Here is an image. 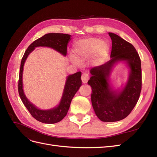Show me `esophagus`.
I'll use <instances>...</instances> for the list:
<instances>
[{"instance_id":"1","label":"esophagus","mask_w":157,"mask_h":157,"mask_svg":"<svg viewBox=\"0 0 157 157\" xmlns=\"http://www.w3.org/2000/svg\"><path fill=\"white\" fill-rule=\"evenodd\" d=\"M81 80H82V83H87L88 80H89V76L88 74L86 73H83L82 75V77H81Z\"/></svg>"}]
</instances>
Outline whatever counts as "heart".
<instances>
[{"mask_svg":"<svg viewBox=\"0 0 157 157\" xmlns=\"http://www.w3.org/2000/svg\"><path fill=\"white\" fill-rule=\"evenodd\" d=\"M73 50L75 58L80 61L90 58L95 54V62L99 64L105 59L109 46L105 41H101L95 38H89L76 42Z\"/></svg>","mask_w":157,"mask_h":157,"instance_id":"heart-1","label":"heart"}]
</instances>
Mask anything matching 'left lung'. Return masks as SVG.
Here are the masks:
<instances>
[{"label": "left lung", "instance_id": "1", "mask_svg": "<svg viewBox=\"0 0 157 157\" xmlns=\"http://www.w3.org/2000/svg\"><path fill=\"white\" fill-rule=\"evenodd\" d=\"M112 40L111 59L92 68L88 84L92 87L91 100L96 116L103 122L124 119L138 101L141 90V68L139 54L132 44L118 35L109 33ZM119 63L128 69V77L123 88L117 89L110 81L113 67Z\"/></svg>", "mask_w": 157, "mask_h": 157}]
</instances>
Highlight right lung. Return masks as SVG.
Segmentation results:
<instances>
[{
    "mask_svg": "<svg viewBox=\"0 0 157 157\" xmlns=\"http://www.w3.org/2000/svg\"><path fill=\"white\" fill-rule=\"evenodd\" d=\"M71 39V36L63 33H51L35 40L31 44L26 50L21 61L20 77L18 82V92L23 103L24 104L27 110L38 121L45 124H54L61 121L66 116L69 109L71 102L75 94L77 92L79 88L82 85L80 78L81 72L68 75L61 100L57 106L50 109H40L32 103L26 97L23 91V71L25 61L31 52L36 47H48L59 52L63 56L67 55V47L69 42Z\"/></svg>",
    "mask_w": 157,
    "mask_h": 157,
    "instance_id": "add662e5",
    "label": "right lung"
}]
</instances>
